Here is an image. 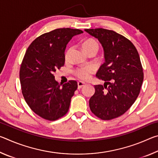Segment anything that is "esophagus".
I'll return each instance as SVG.
<instances>
[{"instance_id": "1", "label": "esophagus", "mask_w": 158, "mask_h": 158, "mask_svg": "<svg viewBox=\"0 0 158 158\" xmlns=\"http://www.w3.org/2000/svg\"><path fill=\"white\" fill-rule=\"evenodd\" d=\"M85 84L84 82H82V81H79L77 83V85H78V89H80L81 88H82L83 86H84V85Z\"/></svg>"}]
</instances>
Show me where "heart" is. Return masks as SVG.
<instances>
[{
    "instance_id": "heart-1",
    "label": "heart",
    "mask_w": 158,
    "mask_h": 158,
    "mask_svg": "<svg viewBox=\"0 0 158 158\" xmlns=\"http://www.w3.org/2000/svg\"><path fill=\"white\" fill-rule=\"evenodd\" d=\"M82 48L85 53L90 52V51H95L96 52H98L99 49V45L98 44V42L95 41L94 40L89 39L83 42ZM71 49H69L67 51V52L65 53V58H68ZM93 72H94V69H93V67L85 66L77 69L76 70L74 71V74H75V76L77 77H78L80 79L88 80L90 77L91 74L93 73Z\"/></svg>"
}]
</instances>
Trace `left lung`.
<instances>
[{"label":"left lung","mask_w":158,"mask_h":158,"mask_svg":"<svg viewBox=\"0 0 158 158\" xmlns=\"http://www.w3.org/2000/svg\"><path fill=\"white\" fill-rule=\"evenodd\" d=\"M97 38L104 49L105 63L96 77L105 81L95 85L89 100L93 114L102 120H111L124 114L140 93L143 68L136 47L126 37L104 28L85 29Z\"/></svg>","instance_id":"left-lung-1"}]
</instances>
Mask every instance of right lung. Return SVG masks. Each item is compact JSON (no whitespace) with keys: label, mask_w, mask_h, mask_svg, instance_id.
Listing matches in <instances>:
<instances>
[{"label":"right lung","mask_w":158,"mask_h":158,"mask_svg":"<svg viewBox=\"0 0 158 158\" xmlns=\"http://www.w3.org/2000/svg\"><path fill=\"white\" fill-rule=\"evenodd\" d=\"M79 29L58 28L41 35L26 50L19 78L21 91L32 111L48 121H56L69 110L77 82L70 80L61 85L53 73L65 63V50Z\"/></svg>","instance_id":"obj_1"}]
</instances>
